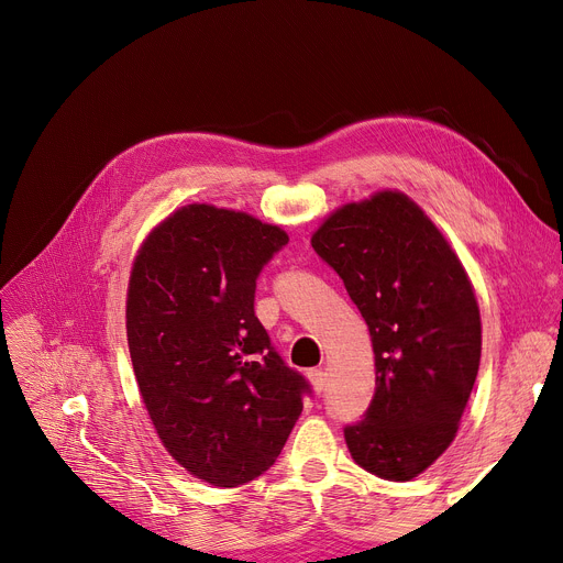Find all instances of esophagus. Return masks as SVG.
<instances>
[{
	"label": "esophagus",
	"mask_w": 563,
	"mask_h": 563,
	"mask_svg": "<svg viewBox=\"0 0 563 563\" xmlns=\"http://www.w3.org/2000/svg\"><path fill=\"white\" fill-rule=\"evenodd\" d=\"M308 380H310V386H312V390L317 393V395H321L323 390H327V372L323 369H310L308 372Z\"/></svg>",
	"instance_id": "esophagus-1"
}]
</instances>
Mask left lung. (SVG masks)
<instances>
[{
  "label": "left lung",
  "instance_id": "obj_1",
  "mask_svg": "<svg viewBox=\"0 0 563 563\" xmlns=\"http://www.w3.org/2000/svg\"><path fill=\"white\" fill-rule=\"evenodd\" d=\"M372 338L376 390L346 448L372 475L408 482L452 445L479 372L482 317L465 266L397 189L346 202L312 232Z\"/></svg>",
  "mask_w": 563,
  "mask_h": 563
}]
</instances>
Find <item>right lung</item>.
<instances>
[{
    "instance_id": "1",
    "label": "right lung",
    "mask_w": 563,
    "mask_h": 563,
    "mask_svg": "<svg viewBox=\"0 0 563 563\" xmlns=\"http://www.w3.org/2000/svg\"><path fill=\"white\" fill-rule=\"evenodd\" d=\"M289 242L283 228L191 202L143 240L128 283L139 395L166 452L217 488L253 482L303 410L306 378L255 317V280Z\"/></svg>"
}]
</instances>
